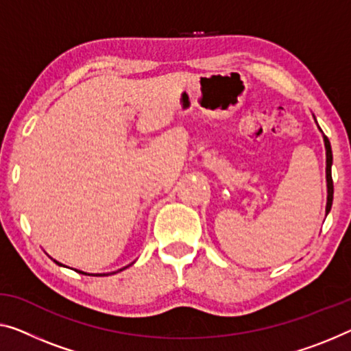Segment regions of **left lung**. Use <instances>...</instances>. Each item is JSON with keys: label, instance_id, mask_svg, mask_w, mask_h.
Here are the masks:
<instances>
[{"label": "left lung", "instance_id": "8db88e82", "mask_svg": "<svg viewBox=\"0 0 351 351\" xmlns=\"http://www.w3.org/2000/svg\"><path fill=\"white\" fill-rule=\"evenodd\" d=\"M323 140H325V148H326V186H328V202H326V214L331 211L332 206V193H334V186H332V176H331V165H332V151H331V143L326 135H323Z\"/></svg>", "mask_w": 351, "mask_h": 351}]
</instances>
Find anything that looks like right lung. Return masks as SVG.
Segmentation results:
<instances>
[{
  "instance_id": "right-lung-1",
  "label": "right lung",
  "mask_w": 351,
  "mask_h": 351,
  "mask_svg": "<svg viewBox=\"0 0 351 351\" xmlns=\"http://www.w3.org/2000/svg\"><path fill=\"white\" fill-rule=\"evenodd\" d=\"M55 261V263L56 265H60V266H64V265H61L60 263V261H56V260H53ZM125 268H128V266H125ZM124 269V268H123ZM123 269H119V271H123ZM77 271V273H80V274H88V273H83V271H78V269H75ZM110 274H114V273H110ZM88 276H108V274H88Z\"/></svg>"
}]
</instances>
